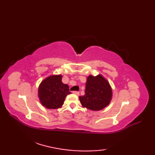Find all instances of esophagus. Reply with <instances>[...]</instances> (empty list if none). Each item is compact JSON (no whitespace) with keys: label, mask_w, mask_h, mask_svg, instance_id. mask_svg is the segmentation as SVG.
Returning <instances> with one entry per match:
<instances>
[{"label":"esophagus","mask_w":155,"mask_h":155,"mask_svg":"<svg viewBox=\"0 0 155 155\" xmlns=\"http://www.w3.org/2000/svg\"><path fill=\"white\" fill-rule=\"evenodd\" d=\"M72 93L76 94V95H79V94H80V93L78 91H73L72 92Z\"/></svg>","instance_id":"obj_1"}]
</instances>
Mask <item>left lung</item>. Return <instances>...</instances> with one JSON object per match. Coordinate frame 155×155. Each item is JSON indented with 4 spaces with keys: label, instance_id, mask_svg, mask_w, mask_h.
<instances>
[{
    "label": "left lung",
    "instance_id": "8db88e82",
    "mask_svg": "<svg viewBox=\"0 0 155 155\" xmlns=\"http://www.w3.org/2000/svg\"><path fill=\"white\" fill-rule=\"evenodd\" d=\"M84 96L79 97L84 108L94 111L103 109L110 104L113 91L110 83L103 75H89L87 78Z\"/></svg>",
    "mask_w": 155,
    "mask_h": 155
}]
</instances>
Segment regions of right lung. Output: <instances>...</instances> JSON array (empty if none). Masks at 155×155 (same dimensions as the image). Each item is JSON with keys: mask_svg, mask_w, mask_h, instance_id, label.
<instances>
[{"mask_svg": "<svg viewBox=\"0 0 155 155\" xmlns=\"http://www.w3.org/2000/svg\"><path fill=\"white\" fill-rule=\"evenodd\" d=\"M62 74H51L39 84L38 97L40 103L46 108H61L66 97L71 94L68 85L62 83Z\"/></svg>", "mask_w": 155, "mask_h": 155, "instance_id": "obj_1", "label": "right lung"}]
</instances>
